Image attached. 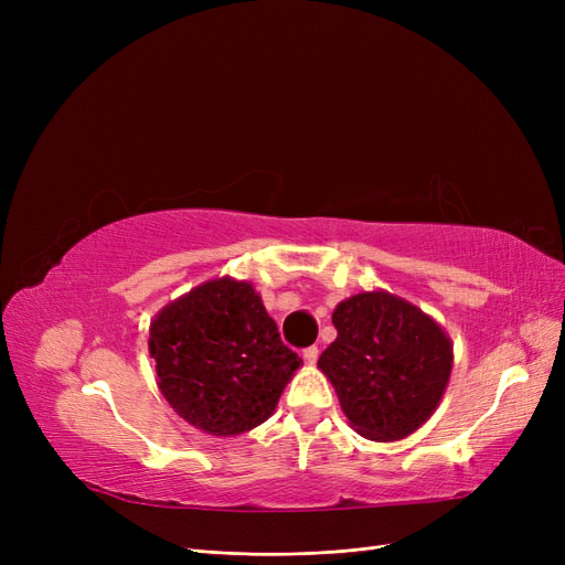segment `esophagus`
<instances>
[{
  "instance_id": "obj_1",
  "label": "esophagus",
  "mask_w": 565,
  "mask_h": 565,
  "mask_svg": "<svg viewBox=\"0 0 565 565\" xmlns=\"http://www.w3.org/2000/svg\"><path fill=\"white\" fill-rule=\"evenodd\" d=\"M318 355H320V349H318V347L303 349V361H306V363H316V361H318Z\"/></svg>"
}]
</instances>
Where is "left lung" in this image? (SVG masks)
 Returning a JSON list of instances; mask_svg holds the SVG:
<instances>
[{
    "label": "left lung",
    "instance_id": "1",
    "mask_svg": "<svg viewBox=\"0 0 565 565\" xmlns=\"http://www.w3.org/2000/svg\"><path fill=\"white\" fill-rule=\"evenodd\" d=\"M337 339L318 358L341 409L370 440H398L431 417L448 386L452 344L417 306L363 292L332 313Z\"/></svg>",
    "mask_w": 565,
    "mask_h": 565
}]
</instances>
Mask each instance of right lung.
<instances>
[{"instance_id": "1", "label": "right lung", "mask_w": 565, "mask_h": 565, "mask_svg": "<svg viewBox=\"0 0 565 565\" xmlns=\"http://www.w3.org/2000/svg\"><path fill=\"white\" fill-rule=\"evenodd\" d=\"M162 396L212 436L266 422L301 358L282 344L249 282L221 278L169 303L150 324Z\"/></svg>"}]
</instances>
